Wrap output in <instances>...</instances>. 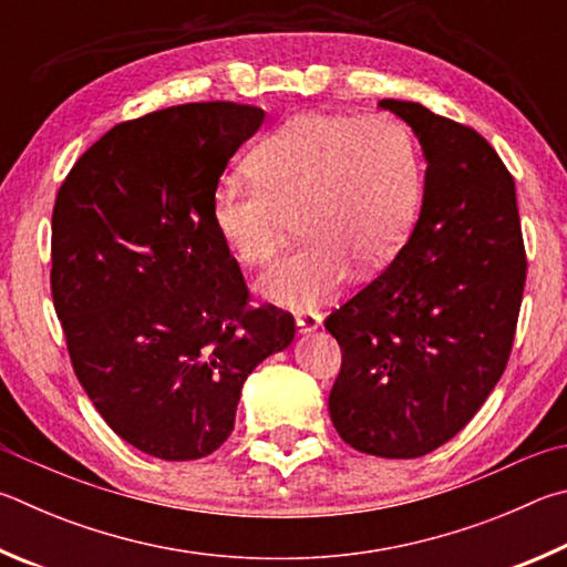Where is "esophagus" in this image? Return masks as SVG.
Masks as SVG:
<instances>
[{
  "instance_id": "obj_1",
  "label": "esophagus",
  "mask_w": 567,
  "mask_h": 567,
  "mask_svg": "<svg viewBox=\"0 0 567 567\" xmlns=\"http://www.w3.org/2000/svg\"><path fill=\"white\" fill-rule=\"evenodd\" d=\"M321 321H323L321 313H316V311H303V313L296 316V326H299L301 333L316 331L321 326Z\"/></svg>"
}]
</instances>
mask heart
Masks as SVG:
<instances>
[{
    "label": "heart",
    "instance_id": "heart-1",
    "mask_svg": "<svg viewBox=\"0 0 567 567\" xmlns=\"http://www.w3.org/2000/svg\"><path fill=\"white\" fill-rule=\"evenodd\" d=\"M256 182L228 176L212 194V221L241 266L281 251L296 216L309 238L258 281L286 309H316L349 281L399 254L421 198V156L391 116L309 112L293 116L251 154Z\"/></svg>",
    "mask_w": 567,
    "mask_h": 567
}]
</instances>
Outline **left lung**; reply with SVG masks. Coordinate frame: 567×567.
I'll return each mask as SVG.
<instances>
[{
  "label": "left lung",
  "mask_w": 567,
  "mask_h": 567,
  "mask_svg": "<svg viewBox=\"0 0 567 567\" xmlns=\"http://www.w3.org/2000/svg\"><path fill=\"white\" fill-rule=\"evenodd\" d=\"M379 106L419 136L423 206L391 266L326 319L341 346L329 411L351 449L419 458L463 431L501 381L528 264L495 148L423 104Z\"/></svg>",
  "instance_id": "obj_1"
}]
</instances>
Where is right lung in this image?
<instances>
[{
    "label": "right lung",
    "mask_w": 567,
    "mask_h": 567,
    "mask_svg": "<svg viewBox=\"0 0 567 567\" xmlns=\"http://www.w3.org/2000/svg\"><path fill=\"white\" fill-rule=\"evenodd\" d=\"M264 109L198 102L122 122L79 156L52 214V299L82 389L118 439L196 461L234 431L244 381L293 341L251 309L212 221L228 158Z\"/></svg>",
    "instance_id": "add662e5"
}]
</instances>
